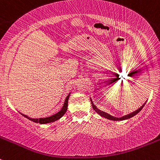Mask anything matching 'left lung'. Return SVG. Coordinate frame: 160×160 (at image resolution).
Wrapping results in <instances>:
<instances>
[{"instance_id":"8db88e82","label":"left lung","mask_w":160,"mask_h":160,"mask_svg":"<svg viewBox=\"0 0 160 160\" xmlns=\"http://www.w3.org/2000/svg\"><path fill=\"white\" fill-rule=\"evenodd\" d=\"M91 104H92V108H94V111H95L96 112L98 113V114L100 115V116H102V117H105V118H106V119H111V120H116V121H117V120H118V121H119V120H124V119H130V118H131V117H133V116H135L136 114H138V113L139 112H140L141 110L142 109V108H143L144 105H145V103L144 104V105H142V107H140V108H139L138 109H137V110H136V111L133 112H131V114H128V115H127V116H123V117H120V118L114 117V116H111V115L108 114V113L105 112L101 111L100 109H98V108L97 107H96L95 105H94V104H93V102H91Z\"/></svg>"}]
</instances>
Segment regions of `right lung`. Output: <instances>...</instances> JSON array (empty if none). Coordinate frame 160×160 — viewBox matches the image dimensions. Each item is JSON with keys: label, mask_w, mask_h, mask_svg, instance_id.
Returning <instances> with one entry per match:
<instances>
[{"label": "right lung", "mask_w": 160, "mask_h": 160, "mask_svg": "<svg viewBox=\"0 0 160 160\" xmlns=\"http://www.w3.org/2000/svg\"><path fill=\"white\" fill-rule=\"evenodd\" d=\"M69 94L66 97V101H65V103L64 105H63L62 108L60 110L59 112L56 113V114L53 115L52 116H49V117H46V118H40V119H32V118L29 117V116H26L24 114H22L23 116H25L26 118L29 119V120L32 122H35V123H41V124H44V123H52V122L55 121V120H58V119L62 117L63 115L66 113V110H67V106H68V100H69Z\"/></svg>", "instance_id": "right-lung-1"}]
</instances>
